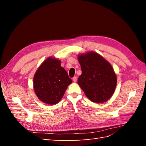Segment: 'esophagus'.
<instances>
[{
    "mask_svg": "<svg viewBox=\"0 0 146 146\" xmlns=\"http://www.w3.org/2000/svg\"><path fill=\"white\" fill-rule=\"evenodd\" d=\"M72 80H73V82H77V77H74L72 78Z\"/></svg>",
    "mask_w": 146,
    "mask_h": 146,
    "instance_id": "1",
    "label": "esophagus"
}]
</instances>
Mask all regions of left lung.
<instances>
[{
  "label": "left lung",
  "instance_id": "1",
  "mask_svg": "<svg viewBox=\"0 0 146 146\" xmlns=\"http://www.w3.org/2000/svg\"><path fill=\"white\" fill-rule=\"evenodd\" d=\"M82 74L78 84L87 98L95 103H103L113 96L117 83L116 75L108 61L94 52L78 55Z\"/></svg>",
  "mask_w": 146,
  "mask_h": 146
}]
</instances>
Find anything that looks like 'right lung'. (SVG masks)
Instances as JSON below:
<instances>
[{"instance_id":"right-lung-1","label":"right lung","mask_w":146,"mask_h":146,"mask_svg":"<svg viewBox=\"0 0 146 146\" xmlns=\"http://www.w3.org/2000/svg\"><path fill=\"white\" fill-rule=\"evenodd\" d=\"M58 59L48 57L38 68L33 77V88L38 99L49 105L58 103L71 83Z\"/></svg>"}]
</instances>
